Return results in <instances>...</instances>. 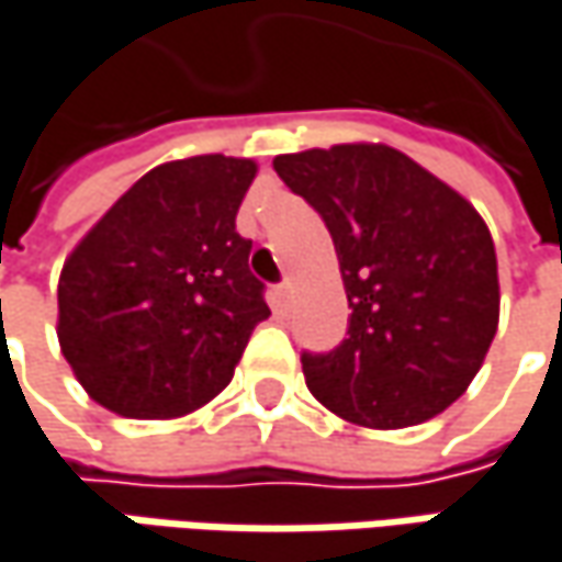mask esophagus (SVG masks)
<instances>
[{
  "label": "esophagus",
  "instance_id": "obj_1",
  "mask_svg": "<svg viewBox=\"0 0 562 562\" xmlns=\"http://www.w3.org/2000/svg\"><path fill=\"white\" fill-rule=\"evenodd\" d=\"M273 305H277L280 312H289V305H292V289H289V282L273 285Z\"/></svg>",
  "mask_w": 562,
  "mask_h": 562
}]
</instances>
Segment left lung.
Listing matches in <instances>:
<instances>
[{
    "label": "left lung",
    "mask_w": 562,
    "mask_h": 562,
    "mask_svg": "<svg viewBox=\"0 0 562 562\" xmlns=\"http://www.w3.org/2000/svg\"><path fill=\"white\" fill-rule=\"evenodd\" d=\"M273 168L324 218L352 308L340 347L302 352L314 397L369 429L451 407L499 324L496 248L477 210L381 143L277 155Z\"/></svg>",
    "instance_id": "8db88e82"
}]
</instances>
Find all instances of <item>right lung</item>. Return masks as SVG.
<instances>
[{"label":"right lung","mask_w":562,"mask_h":562,"mask_svg":"<svg viewBox=\"0 0 562 562\" xmlns=\"http://www.w3.org/2000/svg\"><path fill=\"white\" fill-rule=\"evenodd\" d=\"M257 165L196 155L133 183L66 257L56 337L108 411L171 419L232 381L270 317L235 215Z\"/></svg>","instance_id":"add662e5"}]
</instances>
